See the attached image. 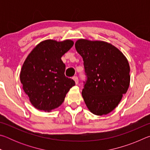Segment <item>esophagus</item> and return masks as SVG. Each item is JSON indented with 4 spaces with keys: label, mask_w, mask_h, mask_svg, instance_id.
Listing matches in <instances>:
<instances>
[{
    "label": "esophagus",
    "mask_w": 150,
    "mask_h": 150,
    "mask_svg": "<svg viewBox=\"0 0 150 150\" xmlns=\"http://www.w3.org/2000/svg\"><path fill=\"white\" fill-rule=\"evenodd\" d=\"M73 79L75 81V84H78V83H79V79H78V77H77V76H74V77H73Z\"/></svg>",
    "instance_id": "1"
}]
</instances>
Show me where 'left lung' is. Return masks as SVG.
Wrapping results in <instances>:
<instances>
[{"instance_id": "8db88e82", "label": "left lung", "mask_w": 150, "mask_h": 150, "mask_svg": "<svg viewBox=\"0 0 150 150\" xmlns=\"http://www.w3.org/2000/svg\"><path fill=\"white\" fill-rule=\"evenodd\" d=\"M77 52L83 59L87 81L82 96L91 112L102 116L112 111L128 91L130 65L120 50L103 41L80 39Z\"/></svg>"}]
</instances>
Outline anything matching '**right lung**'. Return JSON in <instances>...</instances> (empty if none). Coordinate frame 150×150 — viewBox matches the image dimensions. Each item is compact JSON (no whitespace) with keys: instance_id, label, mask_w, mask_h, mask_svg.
Wrapping results in <instances>:
<instances>
[{"instance_id":"1","label":"right lung","mask_w":150,"mask_h":150,"mask_svg":"<svg viewBox=\"0 0 150 150\" xmlns=\"http://www.w3.org/2000/svg\"><path fill=\"white\" fill-rule=\"evenodd\" d=\"M72 40L40 42L28 55L20 71L23 89L35 108L47 111L59 106L66 94L75 85L65 77L62 57L73 45Z\"/></svg>"}]
</instances>
